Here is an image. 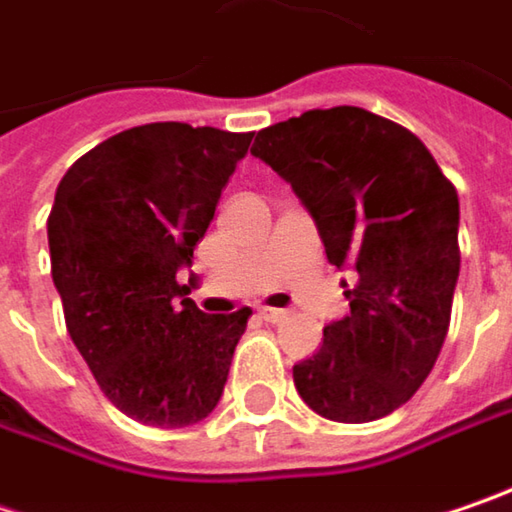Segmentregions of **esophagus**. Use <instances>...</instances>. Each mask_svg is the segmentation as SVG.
<instances>
[{
    "label": "esophagus",
    "instance_id": "34e87169",
    "mask_svg": "<svg viewBox=\"0 0 512 512\" xmlns=\"http://www.w3.org/2000/svg\"><path fill=\"white\" fill-rule=\"evenodd\" d=\"M257 316L263 318V321H269V324H281V321H286V310H272V307H260L257 310Z\"/></svg>",
    "mask_w": 512,
    "mask_h": 512
}]
</instances>
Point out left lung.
I'll return each mask as SVG.
<instances>
[{
	"label": "left lung",
	"instance_id": "1",
	"mask_svg": "<svg viewBox=\"0 0 512 512\" xmlns=\"http://www.w3.org/2000/svg\"><path fill=\"white\" fill-rule=\"evenodd\" d=\"M252 156L292 185L327 260L356 272L350 313L292 368L301 400L336 423L391 414L432 374L449 330L461 272L452 182L414 133L359 106L272 124Z\"/></svg>",
	"mask_w": 512,
	"mask_h": 512
}]
</instances>
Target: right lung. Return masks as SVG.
<instances>
[{"instance_id": "1", "label": "right lung", "mask_w": 512, "mask_h": 512, "mask_svg": "<svg viewBox=\"0 0 512 512\" xmlns=\"http://www.w3.org/2000/svg\"><path fill=\"white\" fill-rule=\"evenodd\" d=\"M255 133L159 121L80 156L48 214L66 330L106 400L159 429L205 420L223 397L249 307L208 316L179 284Z\"/></svg>"}]
</instances>
